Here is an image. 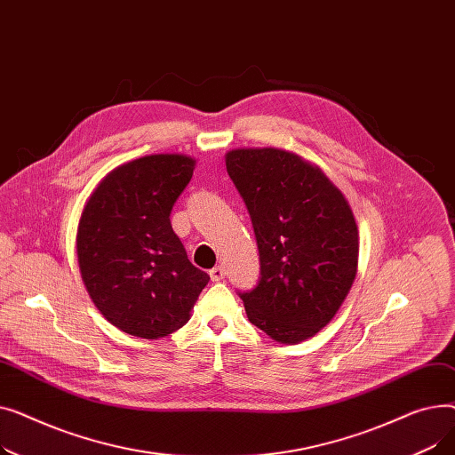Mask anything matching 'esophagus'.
I'll return each instance as SVG.
<instances>
[{
	"mask_svg": "<svg viewBox=\"0 0 455 455\" xmlns=\"http://www.w3.org/2000/svg\"><path fill=\"white\" fill-rule=\"evenodd\" d=\"M210 278H212V282H220V280H223V278H225V267H221V266L213 267V269L210 271Z\"/></svg>",
	"mask_w": 455,
	"mask_h": 455,
	"instance_id": "esophagus-1",
	"label": "esophagus"
}]
</instances>
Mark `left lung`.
Wrapping results in <instances>:
<instances>
[{
  "mask_svg": "<svg viewBox=\"0 0 455 455\" xmlns=\"http://www.w3.org/2000/svg\"><path fill=\"white\" fill-rule=\"evenodd\" d=\"M225 164L259 251V282L240 293L249 321L283 345L314 338L357 275L360 234L347 197L319 165L285 149H232Z\"/></svg>",
  "mask_w": 455,
  "mask_h": 455,
  "instance_id": "left-lung-1",
  "label": "left lung"
}]
</instances>
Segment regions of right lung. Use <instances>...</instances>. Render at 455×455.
Wrapping results in <instances>:
<instances>
[{"label":"right lung","instance_id":"right-lung-1","mask_svg":"<svg viewBox=\"0 0 455 455\" xmlns=\"http://www.w3.org/2000/svg\"><path fill=\"white\" fill-rule=\"evenodd\" d=\"M196 158L148 155L114 170L88 197L77 227L84 288L129 336L160 339L189 321L210 276L186 256L170 213Z\"/></svg>","mask_w":455,"mask_h":455}]
</instances>
